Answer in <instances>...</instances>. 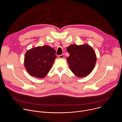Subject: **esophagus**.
Wrapping results in <instances>:
<instances>
[{"mask_svg":"<svg viewBox=\"0 0 122 122\" xmlns=\"http://www.w3.org/2000/svg\"><path fill=\"white\" fill-rule=\"evenodd\" d=\"M64 57V55H59L58 56V58H63Z\"/></svg>","mask_w":122,"mask_h":122,"instance_id":"34e87169","label":"esophagus"}]
</instances>
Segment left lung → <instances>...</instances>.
<instances>
[{
  "instance_id": "8db88e82",
  "label": "left lung",
  "mask_w": 122,
  "mask_h": 122,
  "mask_svg": "<svg viewBox=\"0 0 122 122\" xmlns=\"http://www.w3.org/2000/svg\"><path fill=\"white\" fill-rule=\"evenodd\" d=\"M66 50L69 54L67 61L71 71L79 77L89 75L93 70L97 61L92 48L87 44H73L67 47Z\"/></svg>"
}]
</instances>
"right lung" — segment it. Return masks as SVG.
Wrapping results in <instances>:
<instances>
[{"mask_svg":"<svg viewBox=\"0 0 122 122\" xmlns=\"http://www.w3.org/2000/svg\"><path fill=\"white\" fill-rule=\"evenodd\" d=\"M56 50L48 45L28 50L25 54L24 64L28 73L35 77H45L56 58Z\"/></svg>","mask_w":122,"mask_h":122,"instance_id":"add662e5","label":"right lung"}]
</instances>
